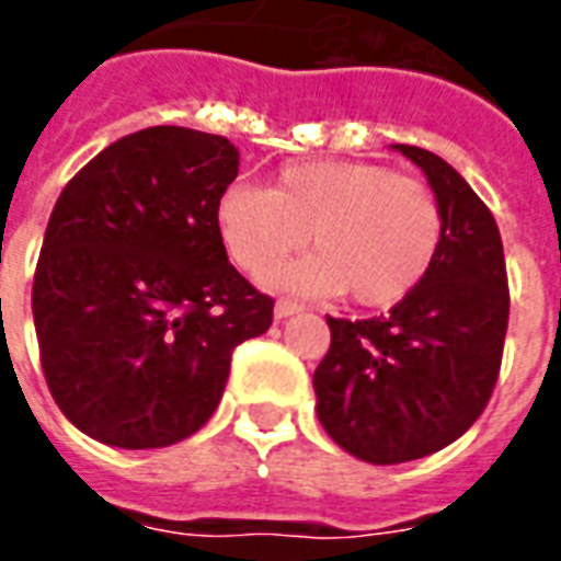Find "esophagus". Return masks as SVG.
<instances>
[{
	"mask_svg": "<svg viewBox=\"0 0 561 561\" xmlns=\"http://www.w3.org/2000/svg\"><path fill=\"white\" fill-rule=\"evenodd\" d=\"M299 311H302V306H299V302H294V299H279V302L273 306V314H276L279 320L290 318V314H299Z\"/></svg>",
	"mask_w": 561,
	"mask_h": 561,
	"instance_id": "obj_1",
	"label": "esophagus"
}]
</instances>
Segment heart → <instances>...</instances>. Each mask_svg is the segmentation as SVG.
Segmentation results:
<instances>
[{"label": "heart", "instance_id": "1", "mask_svg": "<svg viewBox=\"0 0 561 561\" xmlns=\"http://www.w3.org/2000/svg\"><path fill=\"white\" fill-rule=\"evenodd\" d=\"M217 229L241 271L259 273L299 247L314 255L267 273L273 288L344 294L382 309L409 297L433 271L444 214L433 187L370 161H299L273 187H224Z\"/></svg>", "mask_w": 561, "mask_h": 561}]
</instances>
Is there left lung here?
I'll return each instance as SVG.
<instances>
[{
	"instance_id": "obj_1",
	"label": "left lung",
	"mask_w": 561,
	"mask_h": 561,
	"mask_svg": "<svg viewBox=\"0 0 561 561\" xmlns=\"http://www.w3.org/2000/svg\"><path fill=\"white\" fill-rule=\"evenodd\" d=\"M421 167L444 214L433 271L370 320L327 318L314 370L329 438L370 465L423 459L468 433L489 405L508 327V282L494 214L430 149L394 144Z\"/></svg>"
}]
</instances>
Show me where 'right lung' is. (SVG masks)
<instances>
[{"instance_id":"obj_1","label":"right lung","mask_w":561,"mask_h":561,"mask_svg":"<svg viewBox=\"0 0 561 561\" xmlns=\"http://www.w3.org/2000/svg\"><path fill=\"white\" fill-rule=\"evenodd\" d=\"M229 138L140 128L81 167L53 208L32 288L41 365L67 421L123 450L194 435L224 397L232 350L273 299L226 255L217 199Z\"/></svg>"}]
</instances>
